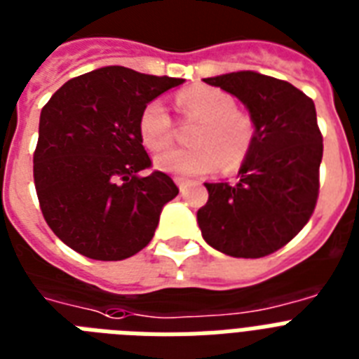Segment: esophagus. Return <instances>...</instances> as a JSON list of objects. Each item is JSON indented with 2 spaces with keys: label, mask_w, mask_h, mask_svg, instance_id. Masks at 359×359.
Here are the masks:
<instances>
[{
  "label": "esophagus",
  "mask_w": 359,
  "mask_h": 359,
  "mask_svg": "<svg viewBox=\"0 0 359 359\" xmlns=\"http://www.w3.org/2000/svg\"><path fill=\"white\" fill-rule=\"evenodd\" d=\"M174 182L177 183V187H180V193H182V194L185 193L189 185H191V182H189V180H185V177H176Z\"/></svg>",
  "instance_id": "1"
}]
</instances>
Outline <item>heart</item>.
Segmentation results:
<instances>
[{"label":"heart","instance_id":"b5f03b06","mask_svg":"<svg viewBox=\"0 0 359 359\" xmlns=\"http://www.w3.org/2000/svg\"><path fill=\"white\" fill-rule=\"evenodd\" d=\"M185 118L198 120L191 142L193 148L168 150L156 159L159 170L174 176H205L222 166L239 170L256 144L257 128L250 114L235 105V98L222 88L193 85L176 96ZM139 139L148 151H161L174 139V122L159 100L146 103L137 122Z\"/></svg>","mask_w":359,"mask_h":359}]
</instances>
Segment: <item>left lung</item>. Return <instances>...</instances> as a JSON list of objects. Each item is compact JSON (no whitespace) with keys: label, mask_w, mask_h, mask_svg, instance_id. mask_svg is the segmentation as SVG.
<instances>
[{"label":"left lung","mask_w":359,"mask_h":359,"mask_svg":"<svg viewBox=\"0 0 359 359\" xmlns=\"http://www.w3.org/2000/svg\"><path fill=\"white\" fill-rule=\"evenodd\" d=\"M203 81L245 103L257 137L237 183H205L198 226L215 250L265 257L298 235L317 205L323 135L315 103L291 83L250 70Z\"/></svg>","instance_id":"obj_1"}]
</instances>
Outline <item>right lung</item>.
I'll list each match as a JSON object with an SVG mask.
<instances>
[{"mask_svg": "<svg viewBox=\"0 0 359 359\" xmlns=\"http://www.w3.org/2000/svg\"><path fill=\"white\" fill-rule=\"evenodd\" d=\"M185 79L105 66L66 81L40 113L33 177L51 231L85 257L120 261L151 241L180 189L154 170L137 122L146 103Z\"/></svg>", "mask_w": 359, "mask_h": 359, "instance_id": "add662e5", "label": "right lung"}]
</instances>
